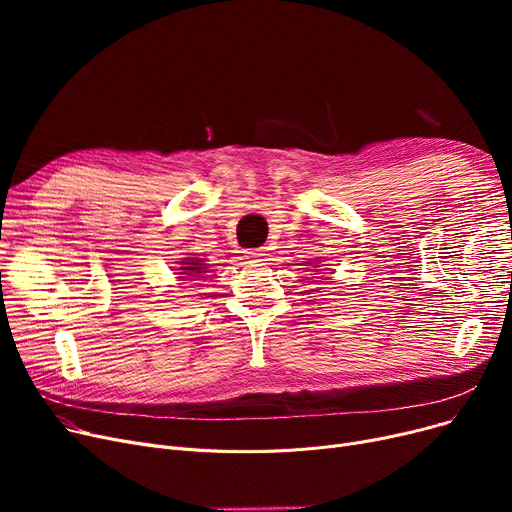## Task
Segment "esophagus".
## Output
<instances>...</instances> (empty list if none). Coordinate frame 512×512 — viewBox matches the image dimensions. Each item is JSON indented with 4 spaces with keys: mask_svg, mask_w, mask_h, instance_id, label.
<instances>
[{
    "mask_svg": "<svg viewBox=\"0 0 512 512\" xmlns=\"http://www.w3.org/2000/svg\"><path fill=\"white\" fill-rule=\"evenodd\" d=\"M265 255H267L265 249H251V251H247V257H249V259H257V261L263 259Z\"/></svg>",
    "mask_w": 512,
    "mask_h": 512,
    "instance_id": "34e87169",
    "label": "esophagus"
}]
</instances>
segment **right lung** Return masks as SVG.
Wrapping results in <instances>:
<instances>
[{"label":"right lung","instance_id":"obj_1","mask_svg":"<svg viewBox=\"0 0 512 512\" xmlns=\"http://www.w3.org/2000/svg\"><path fill=\"white\" fill-rule=\"evenodd\" d=\"M207 272V265L203 263V259H197V257H186L180 261V267H178V278L180 280H197V276L205 274Z\"/></svg>","mask_w":512,"mask_h":512}]
</instances>
